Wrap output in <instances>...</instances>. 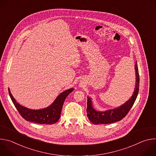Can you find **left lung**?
Here are the masks:
<instances>
[{
    "instance_id": "1",
    "label": "left lung",
    "mask_w": 156,
    "mask_h": 156,
    "mask_svg": "<svg viewBox=\"0 0 156 156\" xmlns=\"http://www.w3.org/2000/svg\"><path fill=\"white\" fill-rule=\"evenodd\" d=\"M135 69L136 74L135 90L130 99L123 105L114 109L105 110L104 112H100V111H98L94 108L91 99L87 97L86 112L87 117L90 122L95 125L108 124L120 121L127 115L129 110L134 104L139 91L140 75L137 62L135 63Z\"/></svg>"
}]
</instances>
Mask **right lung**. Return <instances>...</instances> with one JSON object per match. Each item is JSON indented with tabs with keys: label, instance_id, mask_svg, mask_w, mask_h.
Listing matches in <instances>:
<instances>
[{
	"label": "right lung",
	"instance_id": "right-lung-1",
	"mask_svg": "<svg viewBox=\"0 0 156 156\" xmlns=\"http://www.w3.org/2000/svg\"><path fill=\"white\" fill-rule=\"evenodd\" d=\"M73 91V88H70L63 91L57 97L51 105L46 108L33 110L19 104L13 97L9 88L10 97L22 117L29 122L47 125L54 124L59 120L63 102L66 98Z\"/></svg>",
	"mask_w": 156,
	"mask_h": 156
}]
</instances>
